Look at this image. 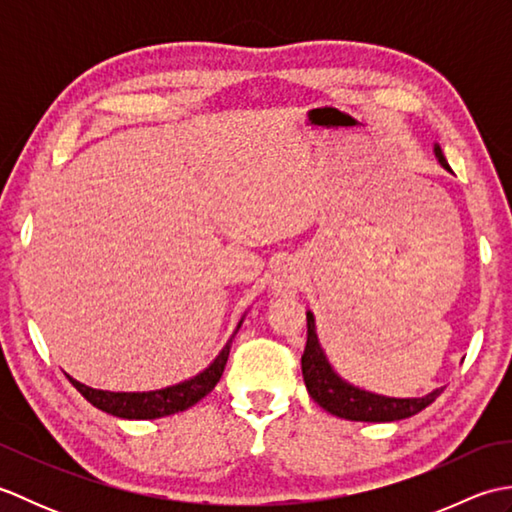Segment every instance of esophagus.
<instances>
[{
    "mask_svg": "<svg viewBox=\"0 0 512 512\" xmlns=\"http://www.w3.org/2000/svg\"><path fill=\"white\" fill-rule=\"evenodd\" d=\"M275 290L279 295H292V292H295V284H292V279H279L275 281Z\"/></svg>",
    "mask_w": 512,
    "mask_h": 512,
    "instance_id": "esophagus-1",
    "label": "esophagus"
}]
</instances>
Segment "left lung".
I'll return each instance as SVG.
<instances>
[{
	"mask_svg": "<svg viewBox=\"0 0 512 512\" xmlns=\"http://www.w3.org/2000/svg\"><path fill=\"white\" fill-rule=\"evenodd\" d=\"M440 165L451 171L447 158H444L440 145L433 147ZM308 341L306 350L301 356V372L306 380L308 394L319 407L330 411L336 418L356 420V422H394L402 418L416 416L418 411L429 407L436 400L442 389H433L431 394L422 398H389L372 394L361 387H354L334 372L328 356H325L323 347L317 339V328H314V314L308 310Z\"/></svg>",
	"mask_w": 512,
	"mask_h": 512,
	"instance_id": "obj_1",
	"label": "left lung"
}]
</instances>
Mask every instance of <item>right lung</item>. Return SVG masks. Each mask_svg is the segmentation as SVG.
<instances>
[{"instance_id": "1", "label": "right lung", "mask_w": 512, "mask_h": 512, "mask_svg": "<svg viewBox=\"0 0 512 512\" xmlns=\"http://www.w3.org/2000/svg\"><path fill=\"white\" fill-rule=\"evenodd\" d=\"M244 321V319H242ZM242 321L237 323V330ZM237 330L233 332L231 339L222 347V352L217 354L215 361L184 383L171 385L165 389L156 391H103V389H92L88 385L79 383V380L70 378V383L81 391V396L92 402L96 409L105 413H112L116 418H127V420H154V418H165L171 413H178L193 407L195 402H200L206 394H211L217 380L222 378V372L228 361V352H231V343L235 339Z\"/></svg>"}]
</instances>
